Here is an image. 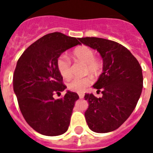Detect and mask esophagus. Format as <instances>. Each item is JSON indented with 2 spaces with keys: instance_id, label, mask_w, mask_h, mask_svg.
I'll return each instance as SVG.
<instances>
[{
  "instance_id": "obj_1",
  "label": "esophagus",
  "mask_w": 153,
  "mask_h": 153,
  "mask_svg": "<svg viewBox=\"0 0 153 153\" xmlns=\"http://www.w3.org/2000/svg\"><path fill=\"white\" fill-rule=\"evenodd\" d=\"M78 95H79V97L80 99H83V97H84V93H78Z\"/></svg>"
}]
</instances>
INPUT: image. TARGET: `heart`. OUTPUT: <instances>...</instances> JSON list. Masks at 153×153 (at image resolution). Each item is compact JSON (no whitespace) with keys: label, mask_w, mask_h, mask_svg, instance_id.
Listing matches in <instances>:
<instances>
[{"label":"heart","mask_w":153,"mask_h":153,"mask_svg":"<svg viewBox=\"0 0 153 153\" xmlns=\"http://www.w3.org/2000/svg\"><path fill=\"white\" fill-rule=\"evenodd\" d=\"M73 56L76 60H79L85 64V72L92 75L97 76L102 70V63L98 59L95 58L94 51L87 46H80L76 48L73 52ZM56 67L60 75L65 79H68L71 76L70 61L67 56L60 55L56 60ZM93 83L90 76L83 78H74L67 83V88L71 91L82 93L85 91L89 86Z\"/></svg>","instance_id":"obj_1"}]
</instances>
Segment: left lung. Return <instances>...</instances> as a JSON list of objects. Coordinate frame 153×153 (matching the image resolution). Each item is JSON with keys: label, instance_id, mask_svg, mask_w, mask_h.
<instances>
[{"label": "left lung", "instance_id": "left-lung-1", "mask_svg": "<svg viewBox=\"0 0 153 153\" xmlns=\"http://www.w3.org/2000/svg\"><path fill=\"white\" fill-rule=\"evenodd\" d=\"M79 40L97 50L103 60L102 73L93 86L102 97L85 94L89 103L86 121L93 132H112L136 108L143 86L142 67L130 51L117 42L98 37H82Z\"/></svg>", "mask_w": 153, "mask_h": 153}]
</instances>
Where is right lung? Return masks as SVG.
Listing matches in <instances>:
<instances>
[{
  "label": "right lung",
  "mask_w": 153,
  "mask_h": 153,
  "mask_svg": "<svg viewBox=\"0 0 153 153\" xmlns=\"http://www.w3.org/2000/svg\"><path fill=\"white\" fill-rule=\"evenodd\" d=\"M79 42L59 32L48 33L31 44L19 58L13 76V91L26 122L44 136L63 134L68 129L76 93L67 91L55 100L67 86L56 67L62 53Z\"/></svg>",
  "instance_id": "right-lung-1"
}]
</instances>
